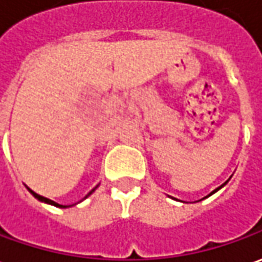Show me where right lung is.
<instances>
[{"instance_id":"1","label":"right lung","mask_w":262,"mask_h":262,"mask_svg":"<svg viewBox=\"0 0 262 262\" xmlns=\"http://www.w3.org/2000/svg\"><path fill=\"white\" fill-rule=\"evenodd\" d=\"M93 190H95V188H93ZM93 190H92V191H93ZM92 191H89V194H91V193H92ZM31 193H32V194L35 195V197H36V199H38V200L45 201V203H49V204H54V206H56V207H68V206H61V204H58V203H55V201L49 200V199H47V197H42V195L36 194V193H34V191H32V190H31ZM89 194H88V195H89Z\"/></svg>"}]
</instances>
